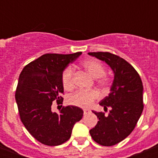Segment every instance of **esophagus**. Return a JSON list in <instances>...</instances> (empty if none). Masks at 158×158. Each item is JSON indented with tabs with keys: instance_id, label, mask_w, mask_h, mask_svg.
<instances>
[{
	"instance_id": "obj_1",
	"label": "esophagus",
	"mask_w": 158,
	"mask_h": 158,
	"mask_svg": "<svg viewBox=\"0 0 158 158\" xmlns=\"http://www.w3.org/2000/svg\"><path fill=\"white\" fill-rule=\"evenodd\" d=\"M89 112H90V111H89V110L84 109V115H87Z\"/></svg>"
}]
</instances>
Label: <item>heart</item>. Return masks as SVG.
Masks as SVG:
<instances>
[{
    "label": "heart",
    "mask_w": 158,
    "mask_h": 158,
    "mask_svg": "<svg viewBox=\"0 0 158 158\" xmlns=\"http://www.w3.org/2000/svg\"><path fill=\"white\" fill-rule=\"evenodd\" d=\"M82 66L86 72L94 79H99L101 85H106L107 80L103 77L105 74V69L104 65L99 61L95 59L85 60L81 63ZM62 81L65 90H71L73 88V70L71 66H68L63 71L62 76ZM98 97V93L94 90L91 91H77L70 96L68 99V102L71 105L88 108L93 104V101Z\"/></svg>",
    "instance_id": "b5f03b06"
}]
</instances>
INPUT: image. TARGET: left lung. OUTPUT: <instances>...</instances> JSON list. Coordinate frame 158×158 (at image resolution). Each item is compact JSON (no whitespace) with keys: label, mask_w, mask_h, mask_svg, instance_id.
Segmentation results:
<instances>
[{"label":"left lung","mask_w":158,"mask_h":158,"mask_svg":"<svg viewBox=\"0 0 158 158\" xmlns=\"http://www.w3.org/2000/svg\"><path fill=\"white\" fill-rule=\"evenodd\" d=\"M105 62L114 74L110 93L100 102V105L111 107L108 115L93 111L99 121L89 131L98 144L111 146L125 139L133 131L143 111V85L140 76L126 60L109 52H90Z\"/></svg>","instance_id":"8db88e82"}]
</instances>
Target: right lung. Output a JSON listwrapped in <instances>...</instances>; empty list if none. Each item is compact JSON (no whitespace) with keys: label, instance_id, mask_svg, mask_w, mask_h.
<instances>
[{"label":"right lung","instance_id":"right-lung-1","mask_svg":"<svg viewBox=\"0 0 158 158\" xmlns=\"http://www.w3.org/2000/svg\"><path fill=\"white\" fill-rule=\"evenodd\" d=\"M81 54H43L26 65L19 75L16 101L20 119L43 144L58 146L69 140L74 124L83 117V110L77 106L62 107L59 113L51 111L53 102L62 104L63 100V71Z\"/></svg>","mask_w":158,"mask_h":158}]
</instances>
